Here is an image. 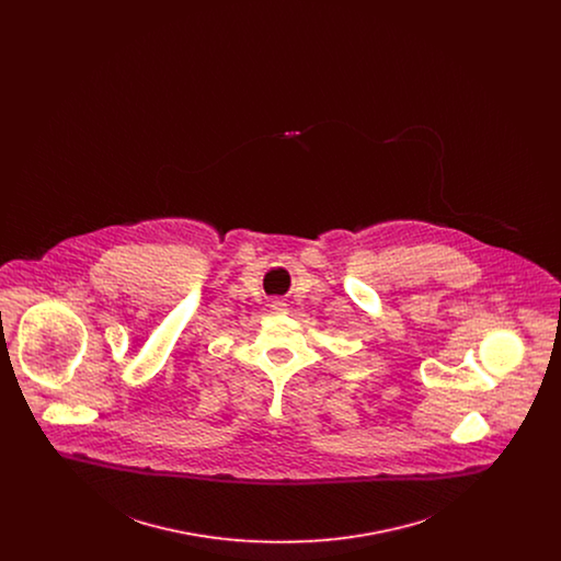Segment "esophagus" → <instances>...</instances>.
Instances as JSON below:
<instances>
[{"instance_id":"1","label":"esophagus","mask_w":561,"mask_h":561,"mask_svg":"<svg viewBox=\"0 0 561 561\" xmlns=\"http://www.w3.org/2000/svg\"><path fill=\"white\" fill-rule=\"evenodd\" d=\"M271 311L273 313H286V302L284 300H271Z\"/></svg>"}]
</instances>
